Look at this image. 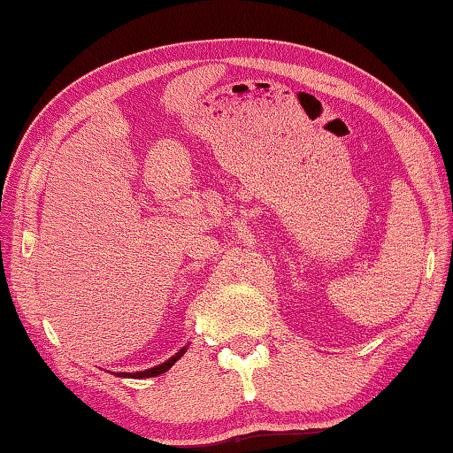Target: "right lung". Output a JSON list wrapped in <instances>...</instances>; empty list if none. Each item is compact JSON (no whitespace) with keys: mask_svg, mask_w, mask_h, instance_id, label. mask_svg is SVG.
Listing matches in <instances>:
<instances>
[{"mask_svg":"<svg viewBox=\"0 0 453 453\" xmlns=\"http://www.w3.org/2000/svg\"><path fill=\"white\" fill-rule=\"evenodd\" d=\"M189 346V343H188ZM188 346H183L181 349H178L175 351V354L170 357V359H165L164 364H159V365H153V367H150V370H143V372H119V373H116L118 378H132V380H142V378H156V375H162V373H165L167 370H170V367L178 362V359L186 354L188 351Z\"/></svg>","mask_w":453,"mask_h":453,"instance_id":"1","label":"right lung"}]
</instances>
